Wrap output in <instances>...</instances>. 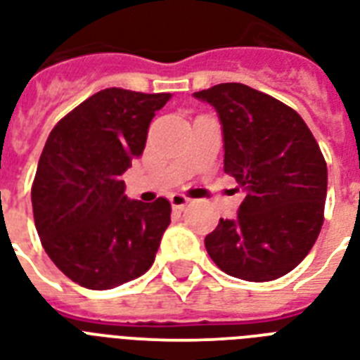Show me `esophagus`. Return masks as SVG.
I'll return each instance as SVG.
<instances>
[{
    "label": "esophagus",
    "mask_w": 360,
    "mask_h": 360,
    "mask_svg": "<svg viewBox=\"0 0 360 360\" xmlns=\"http://www.w3.org/2000/svg\"><path fill=\"white\" fill-rule=\"evenodd\" d=\"M188 202H191V198H186L185 194H177V192H175V194L169 196V203H172V207L174 209H183Z\"/></svg>",
    "instance_id": "1"
}]
</instances>
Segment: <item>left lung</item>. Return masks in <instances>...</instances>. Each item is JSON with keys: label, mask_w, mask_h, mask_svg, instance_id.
I'll use <instances>...</instances> for the list:
<instances>
[{"label": "left lung", "mask_w": 360, "mask_h": 360, "mask_svg": "<svg viewBox=\"0 0 360 360\" xmlns=\"http://www.w3.org/2000/svg\"><path fill=\"white\" fill-rule=\"evenodd\" d=\"M194 97L214 106L224 134V172L245 200L220 219L205 248L226 274L280 278L299 265L323 224L327 164L295 110L245 84H219Z\"/></svg>", "instance_id": "obj_1"}]
</instances>
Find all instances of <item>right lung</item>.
Instances as JSON below:
<instances>
[{
	"mask_svg": "<svg viewBox=\"0 0 360 360\" xmlns=\"http://www.w3.org/2000/svg\"><path fill=\"white\" fill-rule=\"evenodd\" d=\"M169 93L108 87L53 127L31 186L33 217L56 267L87 290H112L155 262L172 205L124 196L121 175L141 157Z\"/></svg>",
	"mask_w": 360,
	"mask_h": 360,
	"instance_id": "1",
	"label": "right lung"
}]
</instances>
